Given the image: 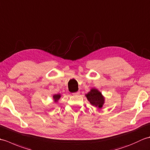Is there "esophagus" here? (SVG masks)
<instances>
[{
    "label": "esophagus",
    "mask_w": 150,
    "mask_h": 150,
    "mask_svg": "<svg viewBox=\"0 0 150 150\" xmlns=\"http://www.w3.org/2000/svg\"><path fill=\"white\" fill-rule=\"evenodd\" d=\"M79 93H80V91H77V92H75V93H73V95H79Z\"/></svg>",
    "instance_id": "esophagus-1"
}]
</instances>
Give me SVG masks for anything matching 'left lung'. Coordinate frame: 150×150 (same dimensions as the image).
I'll return each mask as SVG.
<instances>
[{
    "instance_id": "left-lung-1",
    "label": "left lung",
    "mask_w": 150,
    "mask_h": 150,
    "mask_svg": "<svg viewBox=\"0 0 150 150\" xmlns=\"http://www.w3.org/2000/svg\"><path fill=\"white\" fill-rule=\"evenodd\" d=\"M86 97L91 105L98 108H101L104 104V97L97 89L92 88L90 91L86 94Z\"/></svg>"
}]
</instances>
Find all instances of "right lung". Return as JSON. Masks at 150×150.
Here are the masks:
<instances>
[{
	"label": "right lung",
	"instance_id": "1",
	"mask_svg": "<svg viewBox=\"0 0 150 150\" xmlns=\"http://www.w3.org/2000/svg\"><path fill=\"white\" fill-rule=\"evenodd\" d=\"M60 97H61V95H60V94H55V95H54L53 96L54 101H55V102L58 101L59 100V98H60Z\"/></svg>",
	"mask_w": 150,
	"mask_h": 150
}]
</instances>
